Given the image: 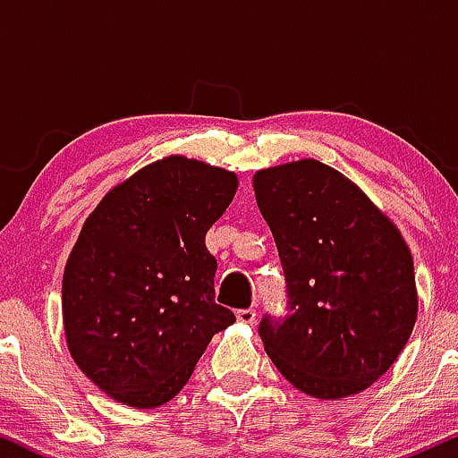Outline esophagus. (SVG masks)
<instances>
[{
    "mask_svg": "<svg viewBox=\"0 0 458 458\" xmlns=\"http://www.w3.org/2000/svg\"><path fill=\"white\" fill-rule=\"evenodd\" d=\"M256 317H259V314H256V310H251V308L239 310V312H236V318H239L241 323H245V325H254Z\"/></svg>",
    "mask_w": 458,
    "mask_h": 458,
    "instance_id": "esophagus-1",
    "label": "esophagus"
}]
</instances>
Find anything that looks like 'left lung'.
<instances>
[{
    "mask_svg": "<svg viewBox=\"0 0 458 458\" xmlns=\"http://www.w3.org/2000/svg\"><path fill=\"white\" fill-rule=\"evenodd\" d=\"M256 202L286 280V312L265 314L267 355L297 390L344 398L387 372L418 317L413 259L360 187L314 159L260 170Z\"/></svg>",
    "mask_w": 458,
    "mask_h": 458,
    "instance_id": "8db88e82",
    "label": "left lung"
}]
</instances>
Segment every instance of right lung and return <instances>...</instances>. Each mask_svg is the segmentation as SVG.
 Wrapping results in <instances>:
<instances>
[{
    "instance_id": "obj_1",
    "label": "right lung",
    "mask_w": 458,
    "mask_h": 458,
    "mask_svg": "<svg viewBox=\"0 0 458 458\" xmlns=\"http://www.w3.org/2000/svg\"><path fill=\"white\" fill-rule=\"evenodd\" d=\"M236 185L222 167L167 157L112 189L83 224L62 280L66 343L115 401H172L236 320L215 303L217 260L204 245Z\"/></svg>"
}]
</instances>
